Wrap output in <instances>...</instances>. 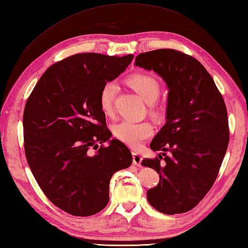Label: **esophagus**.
Instances as JSON below:
<instances>
[{"label": "esophagus", "instance_id": "esophagus-1", "mask_svg": "<svg viewBox=\"0 0 248 248\" xmlns=\"http://www.w3.org/2000/svg\"><path fill=\"white\" fill-rule=\"evenodd\" d=\"M141 162H142V157L140 156V154L135 153L134 152V153H133V163H134L137 167H140Z\"/></svg>", "mask_w": 248, "mask_h": 248}]
</instances>
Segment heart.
<instances>
[{"instance_id":"obj_1","label":"heart","mask_w":248,"mask_h":248,"mask_svg":"<svg viewBox=\"0 0 248 248\" xmlns=\"http://www.w3.org/2000/svg\"><path fill=\"white\" fill-rule=\"evenodd\" d=\"M130 85L135 89L144 101L153 104L160 94V85L150 74H134L129 78ZM118 91L116 81H108L101 88L99 93V106L104 113L110 114L113 111L114 100ZM114 134L120 141L137 148L143 140L153 134V126L149 123H136L124 119L114 126Z\"/></svg>"}]
</instances>
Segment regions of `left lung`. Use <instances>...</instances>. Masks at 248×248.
<instances>
[{"instance_id": "obj_1", "label": "left lung", "mask_w": 248, "mask_h": 248, "mask_svg": "<svg viewBox=\"0 0 248 248\" xmlns=\"http://www.w3.org/2000/svg\"><path fill=\"white\" fill-rule=\"evenodd\" d=\"M135 66L153 70L169 89L166 124L152 140L154 152H169L164 162L145 158L143 167L159 174L147 198L167 215L190 211L217 178L230 141L227 111L213 78L200 62L173 49L136 56Z\"/></svg>"}]
</instances>
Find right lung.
<instances>
[{
	"label": "right lung",
	"mask_w": 248,
	"mask_h": 248,
	"mask_svg": "<svg viewBox=\"0 0 248 248\" xmlns=\"http://www.w3.org/2000/svg\"><path fill=\"white\" fill-rule=\"evenodd\" d=\"M134 55L78 53L53 63L37 81L24 110V148L40 187L54 205L87 217L109 202L113 174L129 168L132 154L110 139L99 93ZM108 141V147L98 142ZM99 149L93 155L92 149Z\"/></svg>",
	"instance_id": "add662e5"
}]
</instances>
